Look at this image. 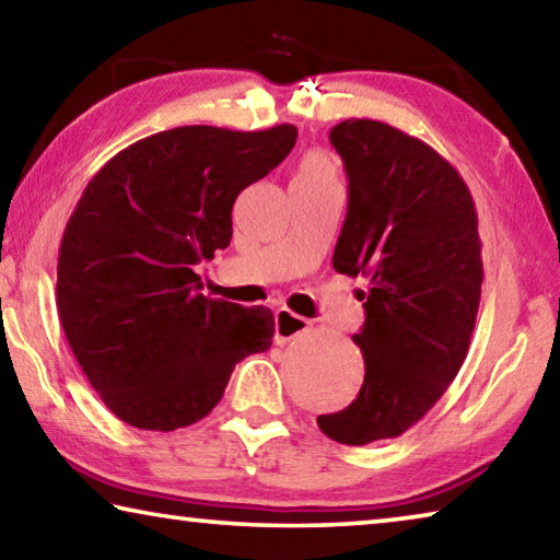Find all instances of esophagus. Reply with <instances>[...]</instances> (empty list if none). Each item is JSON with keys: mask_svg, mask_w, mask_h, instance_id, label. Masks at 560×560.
Instances as JSON below:
<instances>
[{"mask_svg": "<svg viewBox=\"0 0 560 560\" xmlns=\"http://www.w3.org/2000/svg\"><path fill=\"white\" fill-rule=\"evenodd\" d=\"M273 328H277V336H273V340H277L279 346H283V343H291L293 338L308 334L311 320L303 318V316H296L289 308H279L277 311V326H273Z\"/></svg>", "mask_w": 560, "mask_h": 560, "instance_id": "1", "label": "esophagus"}]
</instances>
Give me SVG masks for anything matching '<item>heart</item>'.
Segmentation results:
<instances>
[{
	"mask_svg": "<svg viewBox=\"0 0 560 560\" xmlns=\"http://www.w3.org/2000/svg\"><path fill=\"white\" fill-rule=\"evenodd\" d=\"M296 177H301V179H336V170H334V163H330L324 153L311 150V153L301 158Z\"/></svg>",
	"mask_w": 560,
	"mask_h": 560,
	"instance_id": "obj_1",
	"label": "heart"
}]
</instances>
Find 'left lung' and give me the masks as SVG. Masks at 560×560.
I'll use <instances>...</instances> for the list:
<instances>
[{"instance_id": "left-lung-1", "label": "left lung", "mask_w": 560, "mask_h": 560, "mask_svg": "<svg viewBox=\"0 0 560 560\" xmlns=\"http://www.w3.org/2000/svg\"><path fill=\"white\" fill-rule=\"evenodd\" d=\"M348 175L334 269L365 277V324L353 336L365 381L353 402L318 415L340 444L400 438L447 390L467 358L481 299L477 210L438 150L381 120L330 130Z\"/></svg>"}]
</instances>
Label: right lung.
I'll return each instance as SVG.
<instances>
[{
  "label": "right lung",
  "mask_w": 560,
  "mask_h": 560,
  "mask_svg": "<svg viewBox=\"0 0 560 560\" xmlns=\"http://www.w3.org/2000/svg\"><path fill=\"white\" fill-rule=\"evenodd\" d=\"M296 136L289 122L163 130L83 189L63 230L56 306L81 371L122 422L173 432L202 420L234 365L271 346V311L207 299L195 269L230 246L236 195Z\"/></svg>",
  "instance_id": "obj_1"
}]
</instances>
